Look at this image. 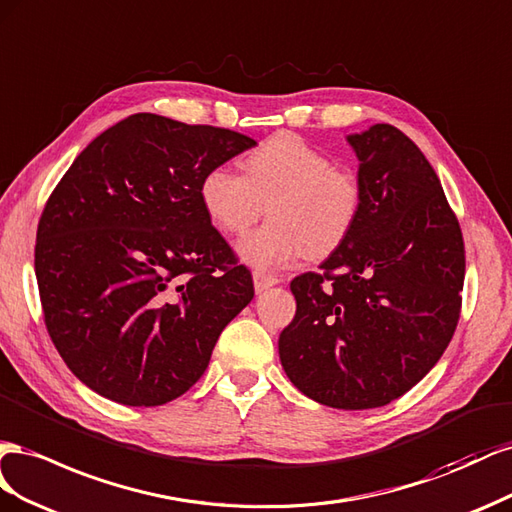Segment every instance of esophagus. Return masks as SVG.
Here are the masks:
<instances>
[{"instance_id": "esophagus-1", "label": "esophagus", "mask_w": 512, "mask_h": 512, "mask_svg": "<svg viewBox=\"0 0 512 512\" xmlns=\"http://www.w3.org/2000/svg\"><path fill=\"white\" fill-rule=\"evenodd\" d=\"M253 283H255V291H257V294H261V291H266L268 287L279 283V279H276V276H272V274L255 270V272H253Z\"/></svg>"}]
</instances>
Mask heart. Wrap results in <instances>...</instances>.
<instances>
[{
    "label": "heart",
    "instance_id": "heart-1",
    "mask_svg": "<svg viewBox=\"0 0 512 512\" xmlns=\"http://www.w3.org/2000/svg\"><path fill=\"white\" fill-rule=\"evenodd\" d=\"M242 169L244 175L225 165L208 169L197 193L210 223L231 236L251 229L268 206L270 221L238 246L248 266L285 268L306 253L326 255L347 238L360 186L324 152L279 133L248 152Z\"/></svg>",
    "mask_w": 512,
    "mask_h": 512
}]
</instances>
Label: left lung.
Masks as SVG:
<instances>
[{"label":"left lung","mask_w":512,"mask_h":512,"mask_svg":"<svg viewBox=\"0 0 512 512\" xmlns=\"http://www.w3.org/2000/svg\"><path fill=\"white\" fill-rule=\"evenodd\" d=\"M360 208L347 238L291 281L296 315L281 364L306 397L337 410L399 399L442 358L461 313L465 248L440 178L390 124L349 135Z\"/></svg>","instance_id":"obj_1"}]
</instances>
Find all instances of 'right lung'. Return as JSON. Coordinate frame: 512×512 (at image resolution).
Listing matches in <instances>:
<instances>
[{
  "mask_svg": "<svg viewBox=\"0 0 512 512\" xmlns=\"http://www.w3.org/2000/svg\"><path fill=\"white\" fill-rule=\"evenodd\" d=\"M253 145L229 128L135 113L55 186L36 233L42 313L68 369L100 397L178 399L253 300L251 272L197 193L203 173Z\"/></svg>",
  "mask_w": 512,
  "mask_h": 512,
  "instance_id": "right-lung-1",
  "label": "right lung"
}]
</instances>
